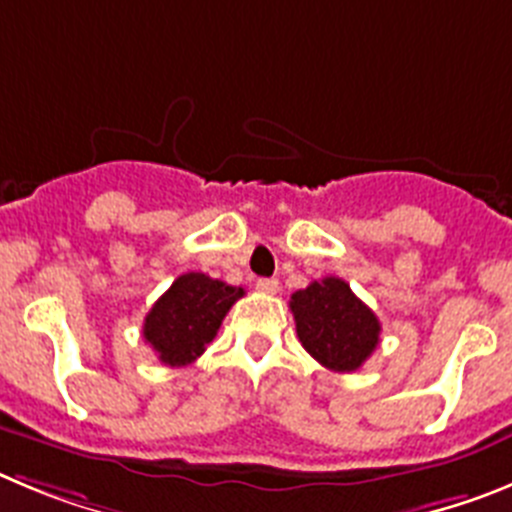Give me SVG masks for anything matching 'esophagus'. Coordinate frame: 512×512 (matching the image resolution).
<instances>
[{"label":"esophagus","mask_w":512,"mask_h":512,"mask_svg":"<svg viewBox=\"0 0 512 512\" xmlns=\"http://www.w3.org/2000/svg\"><path fill=\"white\" fill-rule=\"evenodd\" d=\"M257 290H260V293H267V296H273V293L280 290V283L275 278H260L257 280Z\"/></svg>","instance_id":"esophagus-1"}]
</instances>
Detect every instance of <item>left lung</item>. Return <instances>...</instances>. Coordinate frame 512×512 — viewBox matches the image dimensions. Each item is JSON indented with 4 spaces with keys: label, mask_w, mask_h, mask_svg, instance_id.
Listing matches in <instances>:
<instances>
[{
    "label": "left lung",
    "mask_w": 512,
    "mask_h": 512,
    "mask_svg": "<svg viewBox=\"0 0 512 512\" xmlns=\"http://www.w3.org/2000/svg\"><path fill=\"white\" fill-rule=\"evenodd\" d=\"M298 339L316 362L334 372L365 365L380 342V321L342 278L313 280L290 296Z\"/></svg>",
    "instance_id": "left-lung-1"
}]
</instances>
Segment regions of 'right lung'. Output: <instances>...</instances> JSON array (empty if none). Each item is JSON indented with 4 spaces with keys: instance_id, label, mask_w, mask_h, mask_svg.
<instances>
[{
    "instance_id": "obj_1",
    "label": "right lung",
    "mask_w": 512,
    "mask_h": 512,
    "mask_svg": "<svg viewBox=\"0 0 512 512\" xmlns=\"http://www.w3.org/2000/svg\"><path fill=\"white\" fill-rule=\"evenodd\" d=\"M242 296L245 288H234L204 273L178 275L145 316L142 336L165 365H191L204 354L227 311Z\"/></svg>"
}]
</instances>
